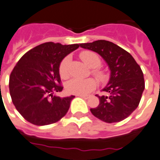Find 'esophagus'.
Instances as JSON below:
<instances>
[{
  "label": "esophagus",
  "instance_id": "1",
  "mask_svg": "<svg viewBox=\"0 0 160 160\" xmlns=\"http://www.w3.org/2000/svg\"><path fill=\"white\" fill-rule=\"evenodd\" d=\"M78 97H80V98H84V99H88V98H89V96L88 95H77Z\"/></svg>",
  "mask_w": 160,
  "mask_h": 160
}]
</instances>
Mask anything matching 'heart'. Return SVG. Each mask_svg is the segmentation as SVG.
I'll return each instance as SVG.
<instances>
[{
	"instance_id": "1",
	"label": "heart",
	"mask_w": 160,
	"mask_h": 160,
	"mask_svg": "<svg viewBox=\"0 0 160 160\" xmlns=\"http://www.w3.org/2000/svg\"><path fill=\"white\" fill-rule=\"evenodd\" d=\"M80 58L88 66L93 68L92 72L98 81L103 83L107 80V74L103 70L98 68L102 64L100 57L92 51H83L80 53ZM69 58L65 57L61 61L58 68L59 75L62 78H67L69 76ZM97 87V82L93 78L79 79L72 78L66 83V90L70 94L86 95L92 92Z\"/></svg>"
}]
</instances>
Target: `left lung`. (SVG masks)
<instances>
[{
  "label": "left lung",
  "mask_w": 160,
  "mask_h": 160,
  "mask_svg": "<svg viewBox=\"0 0 160 160\" xmlns=\"http://www.w3.org/2000/svg\"><path fill=\"white\" fill-rule=\"evenodd\" d=\"M80 46L99 53L111 70L109 82L102 89L106 95H96L100 103L91 108L92 114L107 123L123 121L137 108L145 89L140 65L131 53L112 42L102 39Z\"/></svg>",
  "instance_id": "obj_1"
}]
</instances>
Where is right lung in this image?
I'll use <instances>...</instances> for the list:
<instances>
[{"mask_svg":"<svg viewBox=\"0 0 160 160\" xmlns=\"http://www.w3.org/2000/svg\"><path fill=\"white\" fill-rule=\"evenodd\" d=\"M47 42L25 53L10 75L11 100L20 114L35 126L55 123L66 115L75 96L60 98L58 68L62 59L79 47Z\"/></svg>","mask_w":160,"mask_h":160,"instance_id":"obj_1","label":"right lung"}]
</instances>
